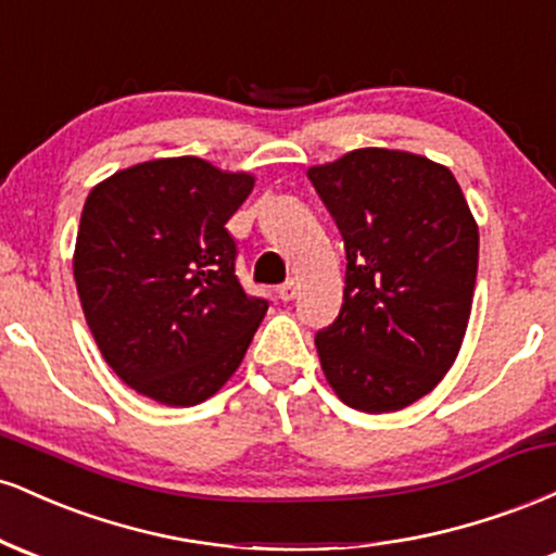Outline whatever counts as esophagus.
<instances>
[{
	"label": "esophagus",
	"instance_id": "1",
	"mask_svg": "<svg viewBox=\"0 0 556 556\" xmlns=\"http://www.w3.org/2000/svg\"><path fill=\"white\" fill-rule=\"evenodd\" d=\"M277 295H279V300H285V303H290V300L298 295V285L292 282V279H290V282L279 285V287H277Z\"/></svg>",
	"mask_w": 556,
	"mask_h": 556
}]
</instances>
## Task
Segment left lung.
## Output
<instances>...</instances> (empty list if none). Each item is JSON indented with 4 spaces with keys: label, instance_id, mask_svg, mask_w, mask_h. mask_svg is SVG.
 <instances>
[{
    "label": "left lung",
    "instance_id": "obj_1",
    "mask_svg": "<svg viewBox=\"0 0 556 556\" xmlns=\"http://www.w3.org/2000/svg\"><path fill=\"white\" fill-rule=\"evenodd\" d=\"M344 240V295L316 334L329 387L361 413H394L455 363L478 271V225L431 159L358 149L308 169Z\"/></svg>",
    "mask_w": 556,
    "mask_h": 556
}]
</instances>
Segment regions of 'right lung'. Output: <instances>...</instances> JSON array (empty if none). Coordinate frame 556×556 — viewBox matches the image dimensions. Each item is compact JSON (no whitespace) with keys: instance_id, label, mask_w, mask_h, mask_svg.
I'll return each instance as SVG.
<instances>
[{"instance_id":"obj_1","label":"right lung","mask_w":556,"mask_h":556,"mask_svg":"<svg viewBox=\"0 0 556 556\" xmlns=\"http://www.w3.org/2000/svg\"><path fill=\"white\" fill-rule=\"evenodd\" d=\"M256 177L198 156L154 159L114 172L88 193L73 274L112 371L169 407L227 384L264 318V298L235 277L227 222Z\"/></svg>"}]
</instances>
